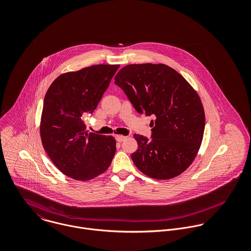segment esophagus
Here are the masks:
<instances>
[{
    "label": "esophagus",
    "mask_w": 251,
    "mask_h": 251,
    "mask_svg": "<svg viewBox=\"0 0 251 251\" xmlns=\"http://www.w3.org/2000/svg\"><path fill=\"white\" fill-rule=\"evenodd\" d=\"M126 138V136H122V135H117V136H116V140H117L119 143L123 142Z\"/></svg>",
    "instance_id": "obj_1"
}]
</instances>
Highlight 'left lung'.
Listing matches in <instances>:
<instances>
[{"instance_id": "left-lung-1", "label": "left lung", "mask_w": 251, "mask_h": 251, "mask_svg": "<svg viewBox=\"0 0 251 251\" xmlns=\"http://www.w3.org/2000/svg\"><path fill=\"white\" fill-rule=\"evenodd\" d=\"M115 84L138 113L154 118L151 139L134 134L135 166L152 179L180 175L194 160L204 135L205 112L196 91L163 64L126 66L115 76Z\"/></svg>"}]
</instances>
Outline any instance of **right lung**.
<instances>
[{"instance_id":"add662e5","label":"right lung","mask_w":251,"mask_h":251,"mask_svg":"<svg viewBox=\"0 0 251 251\" xmlns=\"http://www.w3.org/2000/svg\"><path fill=\"white\" fill-rule=\"evenodd\" d=\"M119 65H97L57 77L43 101L40 137L45 151L66 176L89 180L104 173L116 151L112 136L88 132L93 114Z\"/></svg>"}]
</instances>
